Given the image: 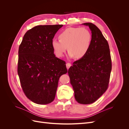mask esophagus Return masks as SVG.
Segmentation results:
<instances>
[{"mask_svg": "<svg viewBox=\"0 0 129 129\" xmlns=\"http://www.w3.org/2000/svg\"><path fill=\"white\" fill-rule=\"evenodd\" d=\"M71 64L69 63V62H68V63H66V67H67V69H68L70 68V67H71Z\"/></svg>", "mask_w": 129, "mask_h": 129, "instance_id": "esophagus-1", "label": "esophagus"}]
</instances>
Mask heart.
<instances>
[{
    "label": "heart",
    "instance_id": "obj_1",
    "mask_svg": "<svg viewBox=\"0 0 129 129\" xmlns=\"http://www.w3.org/2000/svg\"><path fill=\"white\" fill-rule=\"evenodd\" d=\"M91 38L90 32L87 28L69 27L58 35L59 40L52 41V46L57 56H63L67 47L69 55L78 59L87 53Z\"/></svg>",
    "mask_w": 129,
    "mask_h": 129
}]
</instances>
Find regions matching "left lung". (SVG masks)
<instances>
[{"label": "left lung", "mask_w": 129, "mask_h": 129, "mask_svg": "<svg viewBox=\"0 0 129 129\" xmlns=\"http://www.w3.org/2000/svg\"><path fill=\"white\" fill-rule=\"evenodd\" d=\"M91 32L90 48L85 56L75 61L68 71L77 102L91 104L107 90L111 71L108 41L100 29L92 23H84Z\"/></svg>", "instance_id": "left-lung-1"}]
</instances>
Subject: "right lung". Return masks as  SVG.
<instances>
[{"label": "right lung", "instance_id": "right-lung-1", "mask_svg": "<svg viewBox=\"0 0 129 129\" xmlns=\"http://www.w3.org/2000/svg\"><path fill=\"white\" fill-rule=\"evenodd\" d=\"M62 25H39L28 30L18 51V74L23 91L38 104L55 99L60 76L67 73L66 62L55 56L52 41Z\"/></svg>", "mask_w": 129, "mask_h": 129}]
</instances>
